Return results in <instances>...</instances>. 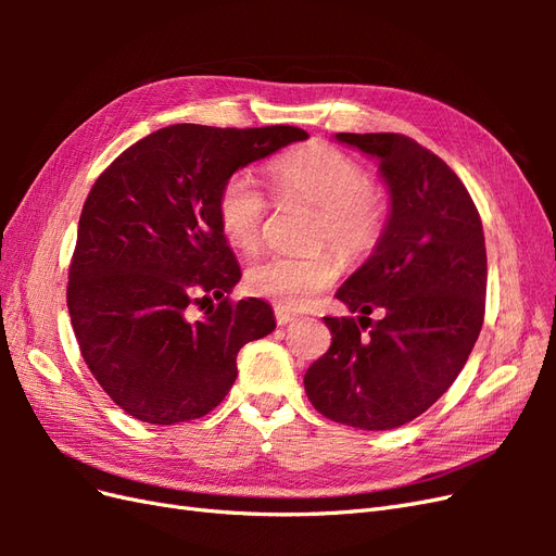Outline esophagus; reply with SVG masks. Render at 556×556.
Masks as SVG:
<instances>
[{
	"instance_id": "obj_1",
	"label": "esophagus",
	"mask_w": 556,
	"mask_h": 556,
	"mask_svg": "<svg viewBox=\"0 0 556 556\" xmlns=\"http://www.w3.org/2000/svg\"><path fill=\"white\" fill-rule=\"evenodd\" d=\"M296 319V315L294 313H290V311H285V308H276V323H278V327H285V325H290V323H294Z\"/></svg>"
}]
</instances>
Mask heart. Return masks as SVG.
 I'll use <instances>...</instances> for the list:
<instances>
[{
	"instance_id": "obj_1",
	"label": "heart",
	"mask_w": 556,
	"mask_h": 556,
	"mask_svg": "<svg viewBox=\"0 0 556 556\" xmlns=\"http://www.w3.org/2000/svg\"><path fill=\"white\" fill-rule=\"evenodd\" d=\"M278 197H299L317 208L313 243H331L341 255L357 260L371 252L384 231V201L371 188L366 169L341 150L313 143L292 150L268 166ZM266 197L250 172H233L217 192L215 213L223 237L239 250L260 243ZM341 262L331 250L311 255L268 252L245 268V285L282 308H301L339 278Z\"/></svg>"
}]
</instances>
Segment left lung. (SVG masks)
Here are the masks:
<instances>
[{
	"mask_svg": "<svg viewBox=\"0 0 556 556\" xmlns=\"http://www.w3.org/2000/svg\"><path fill=\"white\" fill-rule=\"evenodd\" d=\"M378 162L390 192L384 231L336 292L355 317H325L331 345L304 387L317 413L366 431L422 415L473 350L486 292L478 208L450 166L403 134H336ZM374 309L383 319L374 326ZM371 326L364 337L361 331Z\"/></svg>",
	"mask_w": 556,
	"mask_h": 556,
	"instance_id": "1",
	"label": "left lung"
}]
</instances>
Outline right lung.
I'll return each mask as SVG.
<instances>
[{"label":"right lung","instance_id":"right-lung-1","mask_svg":"<svg viewBox=\"0 0 556 556\" xmlns=\"http://www.w3.org/2000/svg\"><path fill=\"white\" fill-rule=\"evenodd\" d=\"M306 139L290 125H172L92 185L66 306L90 374L127 415L148 425L204 417L237 380L239 350L276 329L266 301H229L241 268L215 201L227 176ZM192 303L210 304L204 318L189 317Z\"/></svg>","mask_w":556,"mask_h":556}]
</instances>
